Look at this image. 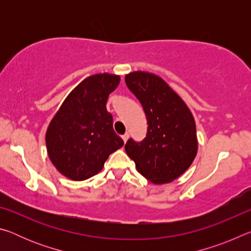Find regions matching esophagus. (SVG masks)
I'll list each match as a JSON object with an SVG mask.
<instances>
[{
  "mask_svg": "<svg viewBox=\"0 0 251 251\" xmlns=\"http://www.w3.org/2000/svg\"><path fill=\"white\" fill-rule=\"evenodd\" d=\"M128 137H129V134L128 133H125L124 135L122 136V138H123V141H124L125 143L127 142V139H128Z\"/></svg>",
  "mask_w": 251,
  "mask_h": 251,
  "instance_id": "obj_1",
  "label": "esophagus"
}]
</instances>
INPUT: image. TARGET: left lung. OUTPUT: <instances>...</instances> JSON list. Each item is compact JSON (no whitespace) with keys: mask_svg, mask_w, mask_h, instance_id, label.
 <instances>
[{"mask_svg":"<svg viewBox=\"0 0 251 251\" xmlns=\"http://www.w3.org/2000/svg\"><path fill=\"white\" fill-rule=\"evenodd\" d=\"M125 83L143 106L147 134L142 142L129 138L125 151L139 174L154 184L171 182L192 165L197 154L196 124L189 108L164 79L133 72Z\"/></svg>","mask_w":251,"mask_h":251,"instance_id":"8db88e82","label":"left lung"}]
</instances>
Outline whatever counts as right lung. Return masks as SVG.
<instances>
[{
    "mask_svg": "<svg viewBox=\"0 0 251 251\" xmlns=\"http://www.w3.org/2000/svg\"><path fill=\"white\" fill-rule=\"evenodd\" d=\"M120 76L96 74L85 78L63 101L46 131V147L57 171L73 180L100 173L108 156L124 145L106 109Z\"/></svg>",
    "mask_w": 251,
    "mask_h": 251,
    "instance_id": "1",
    "label": "right lung"
}]
</instances>
